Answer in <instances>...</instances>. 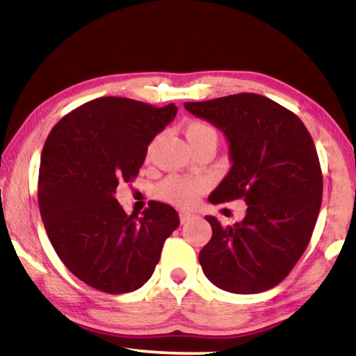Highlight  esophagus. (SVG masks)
I'll return each mask as SVG.
<instances>
[{
	"mask_svg": "<svg viewBox=\"0 0 356 356\" xmlns=\"http://www.w3.org/2000/svg\"><path fill=\"white\" fill-rule=\"evenodd\" d=\"M194 218H197V216L196 213H193V212H179V220H181V223H188V222H191V220H194Z\"/></svg>",
	"mask_w": 356,
	"mask_h": 356,
	"instance_id": "1",
	"label": "esophagus"
}]
</instances>
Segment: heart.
<instances>
[{"instance_id": "b5f03b06", "label": "heart", "mask_w": 356, "mask_h": 356, "mask_svg": "<svg viewBox=\"0 0 356 356\" xmlns=\"http://www.w3.org/2000/svg\"><path fill=\"white\" fill-rule=\"evenodd\" d=\"M183 133L186 136L188 143L193 145V149H196L206 143L217 144V131L202 120L186 121L183 124ZM152 147L154 144H150L149 154ZM206 179L199 177H179V175H172V177L165 178L162 183L157 184L155 196L165 202L173 204L177 207H191L197 201V197L206 191Z\"/></svg>"}]
</instances>
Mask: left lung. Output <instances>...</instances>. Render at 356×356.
I'll list each match as a JSON object with an SVG mask.
<instances>
[{"mask_svg":"<svg viewBox=\"0 0 356 356\" xmlns=\"http://www.w3.org/2000/svg\"><path fill=\"white\" fill-rule=\"evenodd\" d=\"M184 108L230 143L232 168L209 201L248 204L245 218L233 225L206 217L212 238L199 264L225 291L269 290L293 269L318 220L323 173L313 138L293 111L257 94L186 102Z\"/></svg>","mask_w":356,"mask_h":356,"instance_id":"8db88e82","label":"left lung"}]
</instances>
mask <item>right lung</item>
<instances>
[{"instance_id":"right-lung-1","label":"right lung","mask_w":356,"mask_h":356,"mask_svg":"<svg viewBox=\"0 0 356 356\" xmlns=\"http://www.w3.org/2000/svg\"><path fill=\"white\" fill-rule=\"evenodd\" d=\"M123 97L77 106L48 134L38 172V207L51 246L67 269L105 293H129L154 274L177 211L152 201L144 217L116 201L118 183L143 167L149 144L177 116Z\"/></svg>"}]
</instances>
